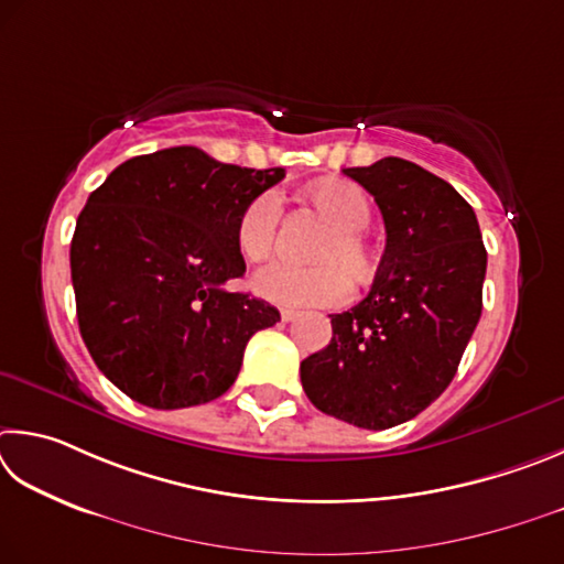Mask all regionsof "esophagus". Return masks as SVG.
Instances as JSON below:
<instances>
[{
  "label": "esophagus",
  "mask_w": 564,
  "mask_h": 564,
  "mask_svg": "<svg viewBox=\"0 0 564 564\" xmlns=\"http://www.w3.org/2000/svg\"><path fill=\"white\" fill-rule=\"evenodd\" d=\"M300 317L297 310H282V322H294Z\"/></svg>",
  "instance_id": "1"
}]
</instances>
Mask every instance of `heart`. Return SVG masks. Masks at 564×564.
I'll list each match as a JSON object with an SVG mask.
<instances>
[{
    "instance_id": "obj_1",
    "label": "heart",
    "mask_w": 564,
    "mask_h": 564,
    "mask_svg": "<svg viewBox=\"0 0 564 564\" xmlns=\"http://www.w3.org/2000/svg\"><path fill=\"white\" fill-rule=\"evenodd\" d=\"M312 203L334 223L317 250L319 264L270 262L262 267L252 288L267 302L282 307H337L351 294L348 272L361 280L373 270V250L364 235L373 217L369 195L354 183L329 181L312 187ZM280 223L282 200L276 193H262L245 205L237 220V247L247 260L272 254Z\"/></svg>"
}]
</instances>
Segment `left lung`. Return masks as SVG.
I'll return each mask as SVG.
<instances>
[{"label": "left lung", "instance_id": "8db88e82", "mask_svg": "<svg viewBox=\"0 0 564 564\" xmlns=\"http://www.w3.org/2000/svg\"><path fill=\"white\" fill-rule=\"evenodd\" d=\"M387 227L377 280L332 341L302 361V387L327 416L383 431L431 406L458 371L482 310L486 245L473 207L443 177L403 158L344 167Z\"/></svg>", "mask_w": 564, "mask_h": 564}]
</instances>
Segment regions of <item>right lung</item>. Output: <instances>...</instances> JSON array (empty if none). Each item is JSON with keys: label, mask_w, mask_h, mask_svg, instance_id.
I'll return each mask as SVG.
<instances>
[{"label": "right lung", "mask_w": 564, "mask_h": 564, "mask_svg": "<svg viewBox=\"0 0 564 564\" xmlns=\"http://www.w3.org/2000/svg\"><path fill=\"white\" fill-rule=\"evenodd\" d=\"M284 177L177 145L131 158L88 195L72 240L78 329L104 377L151 409H187L232 387L264 300L225 290L245 274L237 220Z\"/></svg>", "instance_id": "right-lung-1"}]
</instances>
